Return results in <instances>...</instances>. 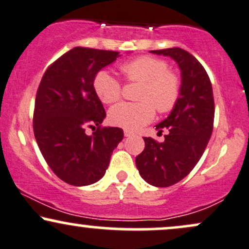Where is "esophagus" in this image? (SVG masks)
Listing matches in <instances>:
<instances>
[{"instance_id":"1","label":"esophagus","mask_w":249,"mask_h":249,"mask_svg":"<svg viewBox=\"0 0 249 249\" xmlns=\"http://www.w3.org/2000/svg\"><path fill=\"white\" fill-rule=\"evenodd\" d=\"M132 132H131V131H128V130H125L124 131V136L125 137H131V136H132Z\"/></svg>"}]
</instances>
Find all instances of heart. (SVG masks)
<instances>
[{
    "mask_svg": "<svg viewBox=\"0 0 249 249\" xmlns=\"http://www.w3.org/2000/svg\"><path fill=\"white\" fill-rule=\"evenodd\" d=\"M121 70L127 81L142 83L137 97L141 102H123L111 107L108 122L115 126L136 131L152 121L156 110L167 113L178 103L181 82L177 73L168 70L164 59L142 56L124 63ZM92 87L97 97L105 104L116 103L122 97L121 82L107 70L96 73Z\"/></svg>",
    "mask_w": 249,
    "mask_h": 249,
    "instance_id": "b5f03b06",
    "label": "heart"
}]
</instances>
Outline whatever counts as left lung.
I'll list each match as a JSON object with an SVG mask.
<instances>
[{
    "mask_svg": "<svg viewBox=\"0 0 249 249\" xmlns=\"http://www.w3.org/2000/svg\"><path fill=\"white\" fill-rule=\"evenodd\" d=\"M170 56L181 70V93L165 121L156 125L165 141L144 137L145 148L136 157L139 174L157 187H167L184 179L200 160L213 131L214 98L212 84L198 59L181 48L151 50Z\"/></svg>",
    "mask_w": 249,
    "mask_h": 249,
    "instance_id": "1",
    "label": "left lung"
}]
</instances>
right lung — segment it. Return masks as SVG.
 <instances>
[{
  "instance_id": "obj_1",
  "label": "right lung",
  "mask_w": 249,
  "mask_h": 249,
  "mask_svg": "<svg viewBox=\"0 0 249 249\" xmlns=\"http://www.w3.org/2000/svg\"><path fill=\"white\" fill-rule=\"evenodd\" d=\"M117 57V51L76 47L48 68L37 89V145L53 172L73 186L98 181L124 137L122 128L101 125L107 112L92 87L96 73ZM88 127H97L91 136Z\"/></svg>"
}]
</instances>
